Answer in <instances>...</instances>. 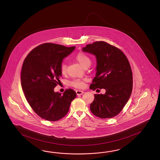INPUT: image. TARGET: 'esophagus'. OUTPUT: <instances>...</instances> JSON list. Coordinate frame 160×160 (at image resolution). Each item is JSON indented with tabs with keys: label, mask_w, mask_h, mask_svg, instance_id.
I'll return each instance as SVG.
<instances>
[{
	"label": "esophagus",
	"mask_w": 160,
	"mask_h": 160,
	"mask_svg": "<svg viewBox=\"0 0 160 160\" xmlns=\"http://www.w3.org/2000/svg\"><path fill=\"white\" fill-rule=\"evenodd\" d=\"M84 93V92L82 90H76V94L77 95H82V94Z\"/></svg>",
	"instance_id": "obj_1"
}]
</instances>
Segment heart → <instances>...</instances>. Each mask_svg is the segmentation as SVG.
I'll use <instances>...</instances> for the list:
<instances>
[{"mask_svg":"<svg viewBox=\"0 0 160 160\" xmlns=\"http://www.w3.org/2000/svg\"><path fill=\"white\" fill-rule=\"evenodd\" d=\"M76 59L78 63L84 68L88 65H90L91 60L87 54L83 53H78L76 56ZM61 73L63 75H65L67 73V65L65 63H62L60 67ZM71 85L76 88H82L84 86V80H75L71 82Z\"/></svg>","mask_w":160,"mask_h":160,"instance_id":"1","label":"heart"}]
</instances>
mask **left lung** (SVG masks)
Returning a JSON list of instances; mask_svg holds the SVG:
<instances>
[{"label":"left lung","instance_id":"left-lung-1","mask_svg":"<svg viewBox=\"0 0 160 160\" xmlns=\"http://www.w3.org/2000/svg\"><path fill=\"white\" fill-rule=\"evenodd\" d=\"M82 52L95 56L97 61L96 76L90 88H104V94H94L90 108L101 118H110L119 114L131 96L132 74L125 54L104 42L87 44Z\"/></svg>","mask_w":160,"mask_h":160}]
</instances>
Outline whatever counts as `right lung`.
Here are the masks:
<instances>
[{"mask_svg":"<svg viewBox=\"0 0 160 160\" xmlns=\"http://www.w3.org/2000/svg\"><path fill=\"white\" fill-rule=\"evenodd\" d=\"M76 47L44 43L32 50L24 59L21 72V85L24 96L34 112L48 121H58L68 113L76 97L72 89L63 94L54 88L62 77L63 59Z\"/></svg>","mask_w":160,"mask_h":160,"instance_id":"obj_1","label":"right lung"}]
</instances>
